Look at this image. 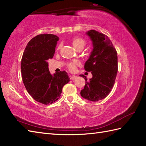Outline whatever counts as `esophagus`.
<instances>
[{
    "label": "esophagus",
    "instance_id": "esophagus-1",
    "mask_svg": "<svg viewBox=\"0 0 146 146\" xmlns=\"http://www.w3.org/2000/svg\"><path fill=\"white\" fill-rule=\"evenodd\" d=\"M70 79L71 80H75L76 78V76H75V75H70Z\"/></svg>",
    "mask_w": 146,
    "mask_h": 146
}]
</instances>
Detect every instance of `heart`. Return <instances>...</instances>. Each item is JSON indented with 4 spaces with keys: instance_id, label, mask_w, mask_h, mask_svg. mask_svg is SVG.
<instances>
[{
    "instance_id": "heart-1",
    "label": "heart",
    "mask_w": 146,
    "mask_h": 146,
    "mask_svg": "<svg viewBox=\"0 0 146 146\" xmlns=\"http://www.w3.org/2000/svg\"><path fill=\"white\" fill-rule=\"evenodd\" d=\"M72 44L74 46V48L75 49H78L79 48H84L85 45V40L79 38V37H76V38H73L72 39ZM80 62L78 61H75L73 62H71L68 64V68H69V70L71 71H74L75 70L76 66L80 65Z\"/></svg>"
}]
</instances>
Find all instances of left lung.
Instances as JSON below:
<instances>
[{
	"instance_id": "8db88e82",
	"label": "left lung",
	"mask_w": 146,
	"mask_h": 146,
	"mask_svg": "<svg viewBox=\"0 0 146 146\" xmlns=\"http://www.w3.org/2000/svg\"><path fill=\"white\" fill-rule=\"evenodd\" d=\"M93 43V50L85 63V70L91 71L93 77L87 82L80 92L86 100L97 102L109 94L115 81L118 70L117 52L108 37L95 30L86 33Z\"/></svg>"
}]
</instances>
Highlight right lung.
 Instances as JSON below:
<instances>
[{"label": "right lung", "mask_w": 146, "mask_h": 146, "mask_svg": "<svg viewBox=\"0 0 146 146\" xmlns=\"http://www.w3.org/2000/svg\"><path fill=\"white\" fill-rule=\"evenodd\" d=\"M59 38L42 34L27 43L21 60V74L27 92L37 102L51 104L60 98L63 86L70 82L65 71L51 75L47 60L53 57Z\"/></svg>", "instance_id": "1"}]
</instances>
